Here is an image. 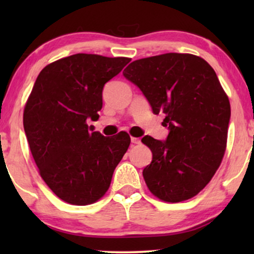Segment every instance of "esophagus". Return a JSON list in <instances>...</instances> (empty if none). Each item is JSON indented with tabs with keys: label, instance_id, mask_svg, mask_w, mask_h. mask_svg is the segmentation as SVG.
<instances>
[{
	"label": "esophagus",
	"instance_id": "obj_1",
	"mask_svg": "<svg viewBox=\"0 0 254 254\" xmlns=\"http://www.w3.org/2000/svg\"><path fill=\"white\" fill-rule=\"evenodd\" d=\"M130 141H131V143H133V144H140L141 143V140L138 137H131Z\"/></svg>",
	"mask_w": 254,
	"mask_h": 254
}]
</instances>
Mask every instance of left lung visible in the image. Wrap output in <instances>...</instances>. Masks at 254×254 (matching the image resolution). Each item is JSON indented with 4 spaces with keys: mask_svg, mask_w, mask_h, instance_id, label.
I'll list each match as a JSON object with an SVG mask.
<instances>
[{
    "mask_svg": "<svg viewBox=\"0 0 254 254\" xmlns=\"http://www.w3.org/2000/svg\"><path fill=\"white\" fill-rule=\"evenodd\" d=\"M124 76L141 90L155 114L164 113L165 141L144 136L152 161L143 170L150 192L180 202L203 190L223 158L230 103L216 72L193 54L166 53L133 61Z\"/></svg>",
    "mask_w": 254,
    "mask_h": 254,
    "instance_id": "8db88e82",
    "label": "left lung"
}]
</instances>
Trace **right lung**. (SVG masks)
<instances>
[{"mask_svg": "<svg viewBox=\"0 0 254 254\" xmlns=\"http://www.w3.org/2000/svg\"><path fill=\"white\" fill-rule=\"evenodd\" d=\"M129 61L78 53L38 75L24 109V130L41 178L64 202L99 200L129 147L126 131L106 137L86 124L99 118L105 83Z\"/></svg>", "mask_w": 254, "mask_h": 254, "instance_id": "obj_1", "label": "right lung"}]
</instances>
